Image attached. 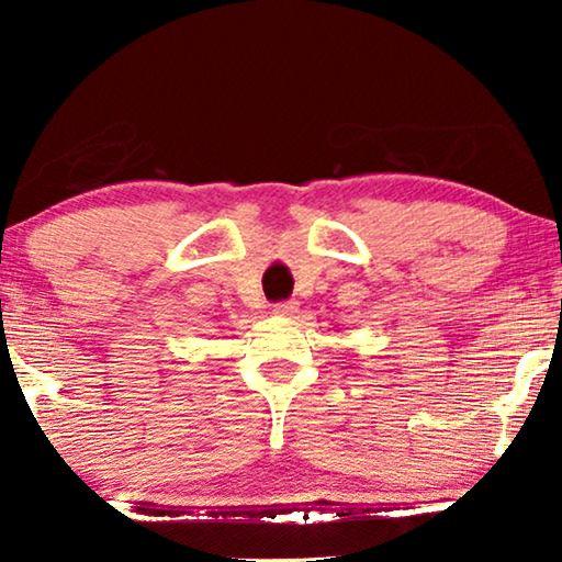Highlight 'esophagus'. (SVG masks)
<instances>
[{
  "mask_svg": "<svg viewBox=\"0 0 562 562\" xmlns=\"http://www.w3.org/2000/svg\"><path fill=\"white\" fill-rule=\"evenodd\" d=\"M272 312L274 315H280V317H292L294 312H297V300H284V302H278L272 307Z\"/></svg>",
  "mask_w": 562,
  "mask_h": 562,
  "instance_id": "34e87169",
  "label": "esophagus"
}]
</instances>
